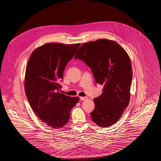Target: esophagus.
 I'll return each mask as SVG.
<instances>
[{"label": "esophagus", "mask_w": 161, "mask_h": 161, "mask_svg": "<svg viewBox=\"0 0 161 161\" xmlns=\"http://www.w3.org/2000/svg\"><path fill=\"white\" fill-rule=\"evenodd\" d=\"M80 99L81 101H85V100L87 99V97H80Z\"/></svg>", "instance_id": "esophagus-1"}]
</instances>
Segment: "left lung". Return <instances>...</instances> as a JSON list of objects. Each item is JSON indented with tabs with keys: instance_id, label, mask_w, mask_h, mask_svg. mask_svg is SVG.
I'll list each match as a JSON object with an SVG mask.
<instances>
[{
	"instance_id": "obj_1",
	"label": "left lung",
	"mask_w": 161,
	"mask_h": 161,
	"mask_svg": "<svg viewBox=\"0 0 161 161\" xmlns=\"http://www.w3.org/2000/svg\"><path fill=\"white\" fill-rule=\"evenodd\" d=\"M75 58L89 66L96 82L104 85L101 95L94 99L92 119L99 127L114 124L130 101L132 71L128 54L117 42L101 39L82 44Z\"/></svg>"
}]
</instances>
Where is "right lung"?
Wrapping results in <instances>:
<instances>
[{
    "mask_svg": "<svg viewBox=\"0 0 161 161\" xmlns=\"http://www.w3.org/2000/svg\"><path fill=\"white\" fill-rule=\"evenodd\" d=\"M80 44L47 43L36 48L28 60L25 90L29 103L39 119L48 127H64L70 117V111L79 97L60 93L64 71Z\"/></svg>",
    "mask_w": 161,
    "mask_h": 161,
    "instance_id": "1",
    "label": "right lung"
}]
</instances>
